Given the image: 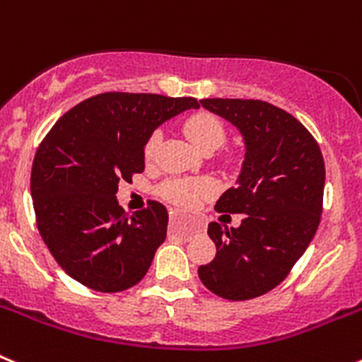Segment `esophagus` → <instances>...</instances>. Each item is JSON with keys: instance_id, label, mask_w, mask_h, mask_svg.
<instances>
[{"instance_id": "obj_1", "label": "esophagus", "mask_w": 362, "mask_h": 362, "mask_svg": "<svg viewBox=\"0 0 362 362\" xmlns=\"http://www.w3.org/2000/svg\"><path fill=\"white\" fill-rule=\"evenodd\" d=\"M170 219H172V225H174V221H177L179 216H177V214H174V216H172ZM188 230H190V232H196V230H199V225H197L196 221H192L190 226H188Z\"/></svg>"}]
</instances>
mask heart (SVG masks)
<instances>
[{"label": "heart", "mask_w": 362, "mask_h": 362, "mask_svg": "<svg viewBox=\"0 0 362 362\" xmlns=\"http://www.w3.org/2000/svg\"><path fill=\"white\" fill-rule=\"evenodd\" d=\"M183 130L187 137L194 145L203 152H212V150L219 148L226 139L225 124L221 123V119L210 112H197L194 116L187 117L183 123ZM159 145V134L153 132L152 136L146 139L145 148V159L150 161L153 158V153L158 150ZM216 192V185L210 179H187V177H175L168 179L161 187V196L165 199L172 201L181 206H192L203 197L210 196Z\"/></svg>", "instance_id": "1"}]
</instances>
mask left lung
Returning <instances> with one entry per match:
<instances>
[{
    "label": "left lung",
    "instance_id": "8db88e82",
    "mask_svg": "<svg viewBox=\"0 0 362 362\" xmlns=\"http://www.w3.org/2000/svg\"><path fill=\"white\" fill-rule=\"evenodd\" d=\"M245 137L238 187L217 199V212L246 214L239 228L210 223L212 263L199 267L210 292L246 300L286 279L317 232L325 194V159L305 124L259 99H201Z\"/></svg>",
    "mask_w": 362,
    "mask_h": 362
}]
</instances>
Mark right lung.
Segmentation results:
<instances>
[{"label": "right lung", "instance_id": "1", "mask_svg": "<svg viewBox=\"0 0 362 362\" xmlns=\"http://www.w3.org/2000/svg\"><path fill=\"white\" fill-rule=\"evenodd\" d=\"M197 107L196 98L105 92L70 108L45 136L30 194L41 238L72 279L114 293L145 277L168 212L158 201L124 212L117 185L145 170L143 148L159 124Z\"/></svg>", "mask_w": 362, "mask_h": 362}]
</instances>
